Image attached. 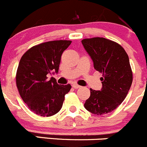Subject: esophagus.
I'll return each mask as SVG.
<instances>
[{
  "instance_id": "34e87169",
  "label": "esophagus",
  "mask_w": 147,
  "mask_h": 147,
  "mask_svg": "<svg viewBox=\"0 0 147 147\" xmlns=\"http://www.w3.org/2000/svg\"><path fill=\"white\" fill-rule=\"evenodd\" d=\"M72 86L74 88V89H79V88L81 87V86H79V85L76 84H74L72 85Z\"/></svg>"
}]
</instances>
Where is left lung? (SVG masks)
<instances>
[{"label": "left lung", "instance_id": "8db88e82", "mask_svg": "<svg viewBox=\"0 0 147 147\" xmlns=\"http://www.w3.org/2000/svg\"><path fill=\"white\" fill-rule=\"evenodd\" d=\"M82 42L94 68L102 74V88L100 91L90 89L84 107L97 115L111 113L125 100L133 82L128 54L121 45L104 37L84 39Z\"/></svg>", "mask_w": 147, "mask_h": 147}]
</instances>
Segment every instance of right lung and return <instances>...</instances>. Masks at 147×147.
Here are the masks:
<instances>
[{"label":"right lung","mask_w":147,"mask_h":147,"mask_svg":"<svg viewBox=\"0 0 147 147\" xmlns=\"http://www.w3.org/2000/svg\"><path fill=\"white\" fill-rule=\"evenodd\" d=\"M71 40H54L37 45L22 55L18 66L16 82L21 97L29 110L43 117L60 111L71 84H57L47 74L58 73L61 55Z\"/></svg>","instance_id":"obj_1"}]
</instances>
